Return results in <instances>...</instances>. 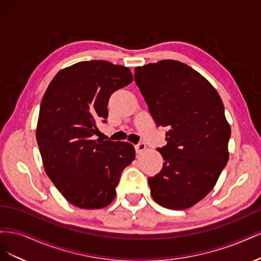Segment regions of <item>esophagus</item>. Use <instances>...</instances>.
Here are the masks:
<instances>
[{
	"label": "esophagus",
	"mask_w": 261,
	"mask_h": 261,
	"mask_svg": "<svg viewBox=\"0 0 261 261\" xmlns=\"http://www.w3.org/2000/svg\"><path fill=\"white\" fill-rule=\"evenodd\" d=\"M146 148H147V146H146L145 143H139V144L135 145V149H136V152H137V153L143 152Z\"/></svg>",
	"instance_id": "obj_1"
}]
</instances>
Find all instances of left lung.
Returning a JSON list of instances; mask_svg holds the SVG:
<instances>
[{
    "label": "left lung",
    "instance_id": "obj_1",
    "mask_svg": "<svg viewBox=\"0 0 261 261\" xmlns=\"http://www.w3.org/2000/svg\"><path fill=\"white\" fill-rule=\"evenodd\" d=\"M135 82L158 126L168 127L160 173L148 178L164 208L184 210L215 187L228 160V125L219 93L191 66L162 60L135 68Z\"/></svg>",
    "mask_w": 261,
    "mask_h": 261
}]
</instances>
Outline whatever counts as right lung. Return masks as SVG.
<instances>
[{
    "mask_svg": "<svg viewBox=\"0 0 261 261\" xmlns=\"http://www.w3.org/2000/svg\"><path fill=\"white\" fill-rule=\"evenodd\" d=\"M132 82L128 67L94 60L61 69L44 92L37 143L46 175L75 207L109 206L123 170L135 159L132 144L93 138L97 121L108 118L111 94Z\"/></svg>",
    "mask_w": 261,
    "mask_h": 261,
    "instance_id": "1",
    "label": "right lung"
}]
</instances>
